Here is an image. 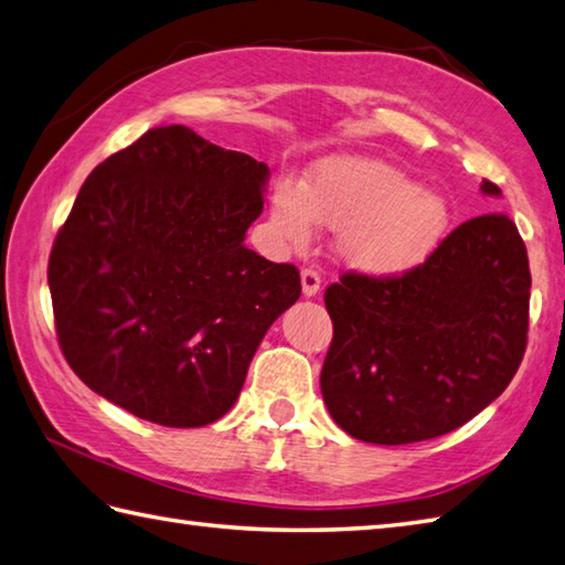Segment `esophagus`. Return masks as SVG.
Returning a JSON list of instances; mask_svg holds the SVG:
<instances>
[{
	"label": "esophagus",
	"mask_w": 565,
	"mask_h": 565,
	"mask_svg": "<svg viewBox=\"0 0 565 565\" xmlns=\"http://www.w3.org/2000/svg\"><path fill=\"white\" fill-rule=\"evenodd\" d=\"M321 287V275L315 268H302V292L307 297H315Z\"/></svg>",
	"instance_id": "34e87169"
}]
</instances>
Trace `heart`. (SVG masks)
I'll return each instance as SVG.
<instances>
[{"mask_svg":"<svg viewBox=\"0 0 565 565\" xmlns=\"http://www.w3.org/2000/svg\"><path fill=\"white\" fill-rule=\"evenodd\" d=\"M273 222L297 248L324 224L339 232V253L349 266L393 278L417 268L441 244L448 204L385 160L331 156L312 168L307 185L280 180L273 188Z\"/></svg>","mask_w":565,"mask_h":565,"instance_id":"obj_1","label":"heart"}]
</instances>
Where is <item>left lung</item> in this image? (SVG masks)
Instances as JSON below:
<instances>
[{"label": "left lung", "instance_id": "left-lung-1", "mask_svg": "<svg viewBox=\"0 0 565 565\" xmlns=\"http://www.w3.org/2000/svg\"><path fill=\"white\" fill-rule=\"evenodd\" d=\"M480 190L500 194L490 180ZM529 290L526 246L508 214L468 218L393 278L343 273L324 292L333 339L321 395L333 422L383 446L463 427L524 359Z\"/></svg>", "mask_w": 565, "mask_h": 565}]
</instances>
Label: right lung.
<instances>
[{"instance_id":"obj_1","label":"right lung","mask_w":565,"mask_h":565,"mask_svg":"<svg viewBox=\"0 0 565 565\" xmlns=\"http://www.w3.org/2000/svg\"><path fill=\"white\" fill-rule=\"evenodd\" d=\"M268 175L180 124L89 172L49 258L57 343L89 390L175 429L234 407L258 343L302 292L295 266L244 244Z\"/></svg>"}]
</instances>
